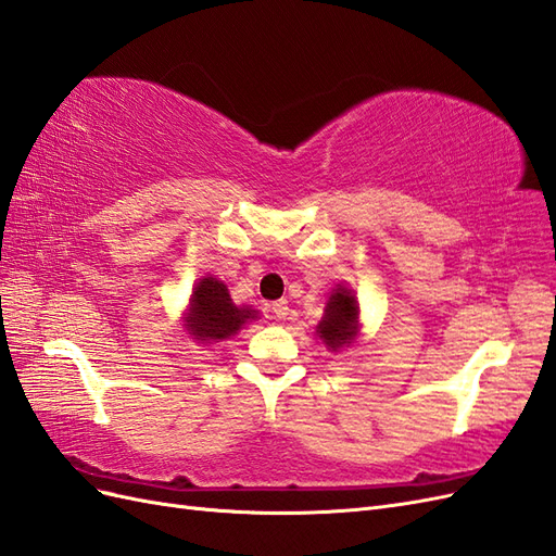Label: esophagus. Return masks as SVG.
Returning a JSON list of instances; mask_svg holds the SVG:
<instances>
[{
	"mask_svg": "<svg viewBox=\"0 0 556 556\" xmlns=\"http://www.w3.org/2000/svg\"><path fill=\"white\" fill-rule=\"evenodd\" d=\"M269 309H273V314H275V319H287L289 316V303L287 300H275L273 305H269Z\"/></svg>",
	"mask_w": 556,
	"mask_h": 556,
	"instance_id": "34e87169",
	"label": "esophagus"
}]
</instances>
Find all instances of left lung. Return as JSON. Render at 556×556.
<instances>
[{"mask_svg": "<svg viewBox=\"0 0 556 556\" xmlns=\"http://www.w3.org/2000/svg\"><path fill=\"white\" fill-rule=\"evenodd\" d=\"M319 338L330 346L332 352H338L340 346L349 344L356 338L358 330V303L356 295L346 289H338L328 298L326 312L321 324L316 326Z\"/></svg>", "mask_w": 556, "mask_h": 556, "instance_id": "obj_1", "label": "left lung"}]
</instances>
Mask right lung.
I'll list each match as a JSON object with an SVG mask.
<instances>
[{"label": "right lung", "mask_w": 556, "mask_h": 556, "mask_svg": "<svg viewBox=\"0 0 556 556\" xmlns=\"http://www.w3.org/2000/svg\"><path fill=\"white\" fill-rule=\"evenodd\" d=\"M253 314L256 312L249 307H237L232 303L224 281L204 277L195 287L193 298H190L186 328L200 342L224 340L253 319Z\"/></svg>", "instance_id": "add662e5"}]
</instances>
